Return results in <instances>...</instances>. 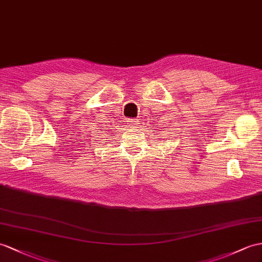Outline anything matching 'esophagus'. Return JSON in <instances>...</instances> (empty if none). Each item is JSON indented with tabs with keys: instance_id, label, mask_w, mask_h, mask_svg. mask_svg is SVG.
<instances>
[{
	"instance_id": "obj_1",
	"label": "esophagus",
	"mask_w": 262,
	"mask_h": 262,
	"mask_svg": "<svg viewBox=\"0 0 262 262\" xmlns=\"http://www.w3.org/2000/svg\"><path fill=\"white\" fill-rule=\"evenodd\" d=\"M127 122H130L131 125H137V124H139V119H129Z\"/></svg>"
}]
</instances>
